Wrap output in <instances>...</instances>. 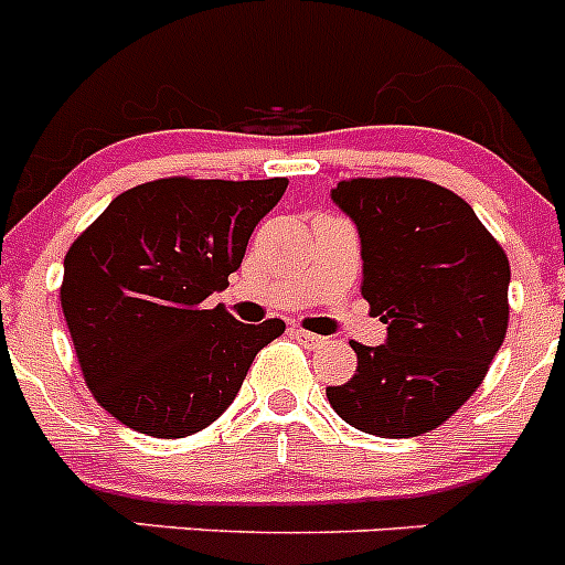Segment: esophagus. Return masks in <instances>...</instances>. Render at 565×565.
<instances>
[{
  "label": "esophagus",
  "mask_w": 565,
  "mask_h": 565,
  "mask_svg": "<svg viewBox=\"0 0 565 565\" xmlns=\"http://www.w3.org/2000/svg\"><path fill=\"white\" fill-rule=\"evenodd\" d=\"M291 337L297 339V342L306 344V348H319V344H326V339L319 337V333L302 331V328H291Z\"/></svg>",
  "instance_id": "1"
}]
</instances>
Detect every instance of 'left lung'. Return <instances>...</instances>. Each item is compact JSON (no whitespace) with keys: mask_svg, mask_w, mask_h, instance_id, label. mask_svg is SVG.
<instances>
[{"mask_svg":"<svg viewBox=\"0 0 565 565\" xmlns=\"http://www.w3.org/2000/svg\"><path fill=\"white\" fill-rule=\"evenodd\" d=\"M331 201L362 239V297L384 344L353 342L356 373L328 387L339 418L382 438L436 430L478 391L509 322V259L472 206L416 178H353Z\"/></svg>","mask_w":565,"mask_h":565,"instance_id":"8db88e82","label":"left lung"}]
</instances>
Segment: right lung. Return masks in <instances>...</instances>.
I'll use <instances>...</instances> for the list:
<instances>
[{"mask_svg":"<svg viewBox=\"0 0 565 565\" xmlns=\"http://www.w3.org/2000/svg\"><path fill=\"white\" fill-rule=\"evenodd\" d=\"M286 186V178L141 183L70 246L62 311L109 416L152 438L192 436L223 416L286 322L246 326L203 302L228 286Z\"/></svg>","mask_w":565,"mask_h":565,"instance_id":"right-lung-1","label":"right lung"}]
</instances>
